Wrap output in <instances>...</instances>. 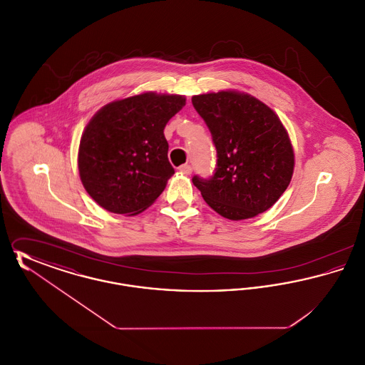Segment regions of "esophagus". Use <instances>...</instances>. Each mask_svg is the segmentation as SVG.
<instances>
[{
  "instance_id": "1",
  "label": "esophagus",
  "mask_w": 365,
  "mask_h": 365,
  "mask_svg": "<svg viewBox=\"0 0 365 365\" xmlns=\"http://www.w3.org/2000/svg\"><path fill=\"white\" fill-rule=\"evenodd\" d=\"M179 171L182 174L190 175L192 173V167H191L190 164H183V165L179 167Z\"/></svg>"
}]
</instances>
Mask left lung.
<instances>
[{"mask_svg": "<svg viewBox=\"0 0 365 365\" xmlns=\"http://www.w3.org/2000/svg\"><path fill=\"white\" fill-rule=\"evenodd\" d=\"M191 103L207 123L217 153L210 178L192 176L205 202L230 220L271 208L294 170L293 148L275 112L237 91L194 96Z\"/></svg>", "mask_w": 365, "mask_h": 365, "instance_id": "obj_1", "label": "left lung"}]
</instances>
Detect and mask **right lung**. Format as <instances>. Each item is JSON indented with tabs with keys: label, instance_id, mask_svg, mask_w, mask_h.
<instances>
[{
	"label": "right lung",
	"instance_id": "obj_1",
	"mask_svg": "<svg viewBox=\"0 0 365 365\" xmlns=\"http://www.w3.org/2000/svg\"><path fill=\"white\" fill-rule=\"evenodd\" d=\"M185 103L182 96L143 93L94 115L81 138L78 165L100 207L137 215L156 201L175 173L164 127Z\"/></svg>",
	"mask_w": 365,
	"mask_h": 365
}]
</instances>
